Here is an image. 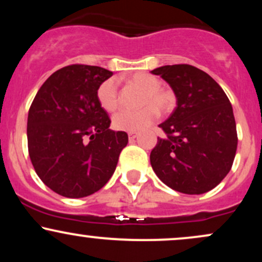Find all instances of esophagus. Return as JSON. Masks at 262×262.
<instances>
[{
    "label": "esophagus",
    "mask_w": 262,
    "mask_h": 262,
    "mask_svg": "<svg viewBox=\"0 0 262 262\" xmlns=\"http://www.w3.org/2000/svg\"><path fill=\"white\" fill-rule=\"evenodd\" d=\"M138 137V134L135 133V132H133V133H129L128 134V138H129V140L130 141H133V140H135V138Z\"/></svg>",
    "instance_id": "obj_1"
}]
</instances>
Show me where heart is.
Segmentation results:
<instances>
[{
  "label": "heart",
  "instance_id": "b5f03b06",
  "mask_svg": "<svg viewBox=\"0 0 262 262\" xmlns=\"http://www.w3.org/2000/svg\"><path fill=\"white\" fill-rule=\"evenodd\" d=\"M129 85L143 91L140 98L141 107L137 111H121L113 116L114 128L123 132H139L148 128L158 118L160 112H167L173 104L171 92L160 89L161 82L158 77L148 73H134L127 77ZM97 100L106 112H113L118 106V92L116 81L110 79L102 82L97 90ZM147 106H145V104Z\"/></svg>",
  "mask_w": 262,
  "mask_h": 262
}]
</instances>
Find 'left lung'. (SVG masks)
Instances as JSON below:
<instances>
[{
  "mask_svg": "<svg viewBox=\"0 0 262 262\" xmlns=\"http://www.w3.org/2000/svg\"><path fill=\"white\" fill-rule=\"evenodd\" d=\"M176 96V108L161 124L150 154L156 176L170 188L202 194L228 175L235 158L237 137L231 107L223 89L208 74L191 65L154 69Z\"/></svg>",
  "mask_w": 262,
  "mask_h": 262,
  "instance_id": "1",
  "label": "left lung"
}]
</instances>
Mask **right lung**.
Instances as JSON below:
<instances>
[{
	"label": "right lung",
	"instance_id": "right-lung-1",
	"mask_svg": "<svg viewBox=\"0 0 262 262\" xmlns=\"http://www.w3.org/2000/svg\"><path fill=\"white\" fill-rule=\"evenodd\" d=\"M113 73L100 66L70 65L41 85L28 113L27 137L35 172L69 198L90 196L108 182L128 144L111 119L97 90Z\"/></svg>",
	"mask_w": 262,
	"mask_h": 262
}]
</instances>
